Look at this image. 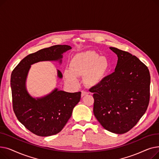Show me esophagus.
Masks as SVG:
<instances>
[{"label":"esophagus","instance_id":"1","mask_svg":"<svg viewBox=\"0 0 159 159\" xmlns=\"http://www.w3.org/2000/svg\"><path fill=\"white\" fill-rule=\"evenodd\" d=\"M88 92L87 91H85V90H82L81 91V96L82 97L86 95H88Z\"/></svg>","mask_w":159,"mask_h":159}]
</instances>
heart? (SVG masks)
I'll return each instance as SVG.
<instances>
[{
	"mask_svg": "<svg viewBox=\"0 0 159 159\" xmlns=\"http://www.w3.org/2000/svg\"><path fill=\"white\" fill-rule=\"evenodd\" d=\"M70 69L64 71L67 81L78 84L79 77L84 76V81L89 86H96L106 77L110 70V62L105 57L91 51L75 55L70 63Z\"/></svg>",
	"mask_w": 159,
	"mask_h": 159,
	"instance_id": "b5f03b06",
	"label": "heart"
}]
</instances>
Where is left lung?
I'll return each instance as SVG.
<instances>
[{
	"label": "left lung",
	"instance_id": "left-lung-1",
	"mask_svg": "<svg viewBox=\"0 0 159 159\" xmlns=\"http://www.w3.org/2000/svg\"><path fill=\"white\" fill-rule=\"evenodd\" d=\"M117 55L115 71L89 89L93 93V113L106 130L122 134L134 127L149 102L148 67L131 53L110 47Z\"/></svg>",
	"mask_w": 159,
	"mask_h": 159
}]
</instances>
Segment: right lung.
Returning a JSON list of instances; mask_svg holds the SVG:
<instances>
[{
    "instance_id": "right-lung-1",
    "label": "right lung",
    "mask_w": 159,
    "mask_h": 159,
    "mask_svg": "<svg viewBox=\"0 0 159 159\" xmlns=\"http://www.w3.org/2000/svg\"><path fill=\"white\" fill-rule=\"evenodd\" d=\"M71 49L68 45H55L26 56L11 75L13 111L26 129L40 137L59 133L71 117L73 107L80 101L81 92L68 93L55 89L47 96L34 98L26 89V79L31 64L44 61H58L62 54ZM58 77H62L58 70Z\"/></svg>"
}]
</instances>
